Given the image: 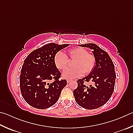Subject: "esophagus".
I'll use <instances>...</instances> for the list:
<instances>
[{"label": "esophagus", "mask_w": 133, "mask_h": 133, "mask_svg": "<svg viewBox=\"0 0 133 133\" xmlns=\"http://www.w3.org/2000/svg\"><path fill=\"white\" fill-rule=\"evenodd\" d=\"M71 79H67V83H69L70 82H71Z\"/></svg>", "instance_id": "obj_1"}]
</instances>
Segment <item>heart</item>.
I'll return each mask as SVG.
<instances>
[{"mask_svg": "<svg viewBox=\"0 0 133 133\" xmlns=\"http://www.w3.org/2000/svg\"><path fill=\"white\" fill-rule=\"evenodd\" d=\"M69 57L74 59L73 69L65 70L62 73L64 78H75L84 74H88L94 69L95 65V59L93 55L88 54L85 49L82 48H76L69 50ZM68 57L63 51H59L55 55L54 63L59 70H64L68 66Z\"/></svg>", "mask_w": 133, "mask_h": 133, "instance_id": "b5f03b06", "label": "heart"}]
</instances>
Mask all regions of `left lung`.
Here are the masks:
<instances>
[{"instance_id":"1","label":"left lung","mask_w":133,"mask_h":133,"mask_svg":"<svg viewBox=\"0 0 133 133\" xmlns=\"http://www.w3.org/2000/svg\"><path fill=\"white\" fill-rule=\"evenodd\" d=\"M92 50L95 66L90 74L77 81L78 87L73 91L77 104L87 109H94L105 105L114 91L116 73L115 65L108 53L94 43L79 45ZM91 81L89 87L85 82Z\"/></svg>"}]
</instances>
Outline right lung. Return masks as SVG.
Returning <instances> with one entry per match:
<instances>
[{"mask_svg":"<svg viewBox=\"0 0 133 133\" xmlns=\"http://www.w3.org/2000/svg\"><path fill=\"white\" fill-rule=\"evenodd\" d=\"M69 44L50 43L32 51L24 61L20 76V87L23 98L35 108L44 109L54 105L59 99L62 90L67 85L54 63L59 50ZM52 79V83L49 81Z\"/></svg>","mask_w":133,"mask_h":133,"instance_id":"obj_1","label":"right lung"}]
</instances>
